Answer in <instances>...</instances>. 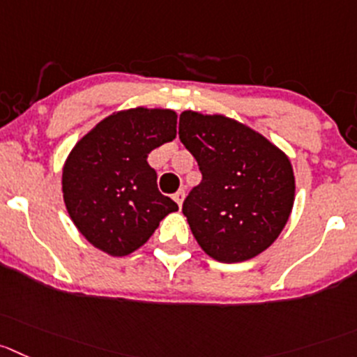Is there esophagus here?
<instances>
[{"label": "esophagus", "instance_id": "1", "mask_svg": "<svg viewBox=\"0 0 357 357\" xmlns=\"http://www.w3.org/2000/svg\"><path fill=\"white\" fill-rule=\"evenodd\" d=\"M184 198H185V191H184V189H178V191H176L175 195H173V199H175V202H176L178 208H181L182 203H184Z\"/></svg>", "mask_w": 357, "mask_h": 357}]
</instances>
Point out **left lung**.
<instances>
[{
    "mask_svg": "<svg viewBox=\"0 0 357 357\" xmlns=\"http://www.w3.org/2000/svg\"><path fill=\"white\" fill-rule=\"evenodd\" d=\"M178 138L203 176L182 205L199 247L220 263L266 250L293 210L289 158L249 126L219 114L182 112Z\"/></svg>",
    "mask_w": 357,
    "mask_h": 357,
    "instance_id": "1",
    "label": "left lung"
}]
</instances>
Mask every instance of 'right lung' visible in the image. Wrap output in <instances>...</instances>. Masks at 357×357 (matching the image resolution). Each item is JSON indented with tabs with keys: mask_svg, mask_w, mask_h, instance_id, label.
<instances>
[{
	"mask_svg": "<svg viewBox=\"0 0 357 357\" xmlns=\"http://www.w3.org/2000/svg\"><path fill=\"white\" fill-rule=\"evenodd\" d=\"M175 137V112L137 107L108 115L71 149L63 166L64 205L91 245L128 256L178 210L159 192L158 173L147 162Z\"/></svg>",
	"mask_w": 357,
	"mask_h": 357,
	"instance_id": "obj_1",
	"label": "right lung"
}]
</instances>
